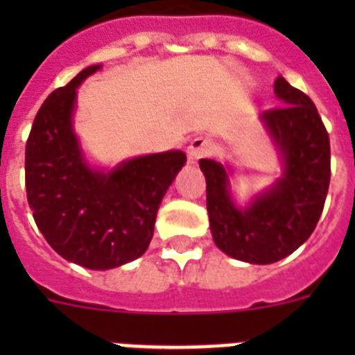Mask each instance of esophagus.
<instances>
[{
    "instance_id": "esophagus-1",
    "label": "esophagus",
    "mask_w": 355,
    "mask_h": 355,
    "mask_svg": "<svg viewBox=\"0 0 355 355\" xmlns=\"http://www.w3.org/2000/svg\"><path fill=\"white\" fill-rule=\"evenodd\" d=\"M213 153V142L206 137H196L188 146V159L196 163L197 159L209 156Z\"/></svg>"
}]
</instances>
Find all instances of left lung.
I'll return each instance as SVG.
<instances>
[{"label": "left lung", "instance_id": "8db88e82", "mask_svg": "<svg viewBox=\"0 0 355 355\" xmlns=\"http://www.w3.org/2000/svg\"><path fill=\"white\" fill-rule=\"evenodd\" d=\"M274 92L283 106L263 112L261 121L284 171L270 190L238 208L229 193V168L215 159L199 162L216 247L254 265L286 258L311 236L331 181V144L316 106L283 76L275 80Z\"/></svg>", "mask_w": 355, "mask_h": 355}]
</instances>
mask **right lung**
<instances>
[{
  "instance_id": "1",
  "label": "right lung",
  "mask_w": 355,
  "mask_h": 355,
  "mask_svg": "<svg viewBox=\"0 0 355 355\" xmlns=\"http://www.w3.org/2000/svg\"><path fill=\"white\" fill-rule=\"evenodd\" d=\"M101 65H90L56 89L37 112L26 142L28 205L49 245L67 261L108 270L140 258L156 213L187 163L183 150L128 159L114 171L85 162L72 114L76 89Z\"/></svg>"
}]
</instances>
